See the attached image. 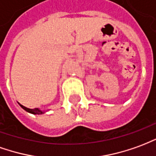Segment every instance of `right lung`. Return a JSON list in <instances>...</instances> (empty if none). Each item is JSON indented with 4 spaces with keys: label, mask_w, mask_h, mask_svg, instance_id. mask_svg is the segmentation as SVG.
I'll use <instances>...</instances> for the list:
<instances>
[{
    "label": "right lung",
    "mask_w": 156,
    "mask_h": 156,
    "mask_svg": "<svg viewBox=\"0 0 156 156\" xmlns=\"http://www.w3.org/2000/svg\"><path fill=\"white\" fill-rule=\"evenodd\" d=\"M19 105L21 106V108L24 109L25 111L27 112H29V113H32V114H43V113H44V112L40 110L39 108H34V109H30V108H27L26 107H24L23 105H21L19 103Z\"/></svg>",
    "instance_id": "right-lung-1"
}]
</instances>
